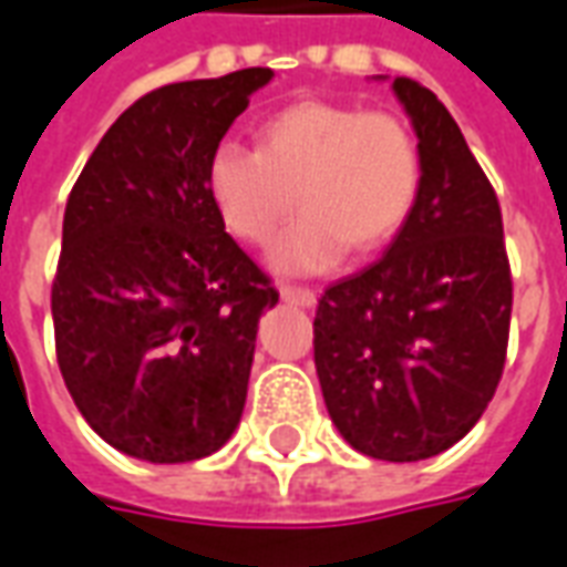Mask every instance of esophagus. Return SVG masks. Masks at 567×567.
I'll return each instance as SVG.
<instances>
[{"label":"esophagus","mask_w":567,"mask_h":567,"mask_svg":"<svg viewBox=\"0 0 567 567\" xmlns=\"http://www.w3.org/2000/svg\"><path fill=\"white\" fill-rule=\"evenodd\" d=\"M279 295H282V300H288V303H297V306H316L318 295L312 291V288H300V285H279Z\"/></svg>","instance_id":"esophagus-1"}]
</instances>
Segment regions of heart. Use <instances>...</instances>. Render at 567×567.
<instances>
[{
    "instance_id": "b5f03b06",
    "label": "heart",
    "mask_w": 567,
    "mask_h": 567,
    "mask_svg": "<svg viewBox=\"0 0 567 567\" xmlns=\"http://www.w3.org/2000/svg\"><path fill=\"white\" fill-rule=\"evenodd\" d=\"M258 137V150L216 146L207 183L230 234L255 246L291 216L300 192L303 216L270 251L282 272L330 270L351 246L379 249L412 216L423 158L400 116L312 99L270 113Z\"/></svg>"
}]
</instances>
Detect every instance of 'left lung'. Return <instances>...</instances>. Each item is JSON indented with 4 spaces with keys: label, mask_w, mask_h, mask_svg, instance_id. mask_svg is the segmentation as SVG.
I'll list each match as a JSON object with an SVG mask.
<instances>
[{
    "label": "left lung",
    "mask_w": 567,
    "mask_h": 567,
    "mask_svg": "<svg viewBox=\"0 0 567 567\" xmlns=\"http://www.w3.org/2000/svg\"><path fill=\"white\" fill-rule=\"evenodd\" d=\"M393 92L421 146V195L379 261L321 295L316 369L354 451L417 463L460 442L493 400L514 282L496 192L454 116L412 78Z\"/></svg>",
    "instance_id": "8db88e82"
}]
</instances>
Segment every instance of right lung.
<instances>
[{
  "label": "right lung",
  "mask_w": 567,
  "mask_h": 567,
  "mask_svg": "<svg viewBox=\"0 0 567 567\" xmlns=\"http://www.w3.org/2000/svg\"><path fill=\"white\" fill-rule=\"evenodd\" d=\"M270 69L171 83L107 128L65 204L50 309L71 400L116 451L192 463L228 442L270 276L225 230L207 171Z\"/></svg>",
  "instance_id": "obj_1"
}]
</instances>
